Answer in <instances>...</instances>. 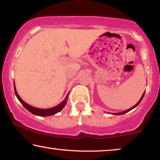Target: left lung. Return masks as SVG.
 Wrapping results in <instances>:
<instances>
[{
  "label": "left lung",
  "instance_id": "obj_1",
  "mask_svg": "<svg viewBox=\"0 0 160 160\" xmlns=\"http://www.w3.org/2000/svg\"><path fill=\"white\" fill-rule=\"evenodd\" d=\"M144 94H145V92L142 93V97H141V98H140V100L139 101H138V102L137 104H136L135 105H134L132 108H129V109H128V110H125V111H123V112H114V113H112V115H123V114H124V113H126V112H129V111H130V110H132V109H134V108H136L137 107V106L139 105L140 104V102H141V100L142 99V98H143V97H144Z\"/></svg>",
  "mask_w": 160,
  "mask_h": 160
}]
</instances>
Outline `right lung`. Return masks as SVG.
<instances>
[{
	"mask_svg": "<svg viewBox=\"0 0 160 160\" xmlns=\"http://www.w3.org/2000/svg\"><path fill=\"white\" fill-rule=\"evenodd\" d=\"M14 92H15L16 97H18V100L21 102V104L24 106V108H26V109L28 110L29 112H31V113H33V115H36V116H52V115H55V114H56L57 112L61 111V110H62L63 108H64L66 104H67V99H68V95H69V93H68V94L67 95V97H66V98L64 99V100L61 102L58 105L55 106V107L48 108V109H40V108H34V107H33V106L29 105L28 104H27L26 102H25L24 101H23V100L20 98V96L18 95V92H17L15 85H14Z\"/></svg>",
	"mask_w": 160,
	"mask_h": 160,
	"instance_id": "1",
	"label": "right lung"
}]
</instances>
